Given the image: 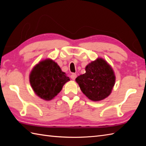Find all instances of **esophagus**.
Listing matches in <instances>:
<instances>
[{"instance_id": "esophagus-1", "label": "esophagus", "mask_w": 146, "mask_h": 146, "mask_svg": "<svg viewBox=\"0 0 146 146\" xmlns=\"http://www.w3.org/2000/svg\"><path fill=\"white\" fill-rule=\"evenodd\" d=\"M70 77H71V78L73 80H75V78H76V73H72V74H71V75Z\"/></svg>"}]
</instances>
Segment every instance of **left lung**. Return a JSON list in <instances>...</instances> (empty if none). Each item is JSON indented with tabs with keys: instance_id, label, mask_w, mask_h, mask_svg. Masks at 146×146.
<instances>
[{
	"instance_id": "left-lung-1",
	"label": "left lung",
	"mask_w": 146,
	"mask_h": 146,
	"mask_svg": "<svg viewBox=\"0 0 146 146\" xmlns=\"http://www.w3.org/2000/svg\"><path fill=\"white\" fill-rule=\"evenodd\" d=\"M85 71L75 80L83 94L94 102L108 97L115 82V75L110 65L103 58H98L86 65Z\"/></svg>"
}]
</instances>
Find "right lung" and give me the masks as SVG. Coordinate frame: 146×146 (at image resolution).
Listing matches in <instances>:
<instances>
[{"mask_svg": "<svg viewBox=\"0 0 146 146\" xmlns=\"http://www.w3.org/2000/svg\"><path fill=\"white\" fill-rule=\"evenodd\" d=\"M70 80L59 65L49 58L39 61L29 75V82L33 91L38 97L46 101L53 99Z\"/></svg>", "mask_w": 146, "mask_h": 146, "instance_id": "obj_1", "label": "right lung"}]
</instances>
